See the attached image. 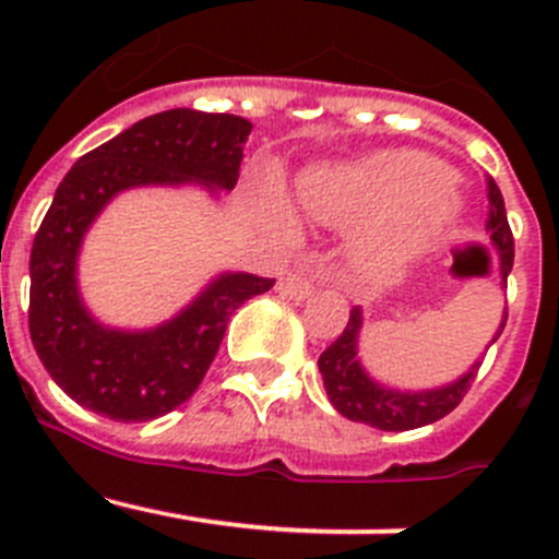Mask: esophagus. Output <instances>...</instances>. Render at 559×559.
I'll return each instance as SVG.
<instances>
[{"label": "esophagus", "instance_id": "esophagus-1", "mask_svg": "<svg viewBox=\"0 0 559 559\" xmlns=\"http://www.w3.org/2000/svg\"><path fill=\"white\" fill-rule=\"evenodd\" d=\"M316 290V280L313 276L305 274H288L285 280H280V294L288 296V299H296V302H302L308 299L310 294Z\"/></svg>", "mask_w": 559, "mask_h": 559}]
</instances>
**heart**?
<instances>
[{
  "instance_id": "obj_1",
  "label": "heart",
  "mask_w": 559,
  "mask_h": 559,
  "mask_svg": "<svg viewBox=\"0 0 559 559\" xmlns=\"http://www.w3.org/2000/svg\"><path fill=\"white\" fill-rule=\"evenodd\" d=\"M439 159L417 151H389L349 167L310 173L299 185V206L333 226H364L386 218L369 237L380 265H397L456 224L462 199Z\"/></svg>"
}]
</instances>
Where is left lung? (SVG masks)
I'll return each mask as SVG.
<instances>
[{"label":"left lung","mask_w":559,"mask_h":559,"mask_svg":"<svg viewBox=\"0 0 559 559\" xmlns=\"http://www.w3.org/2000/svg\"><path fill=\"white\" fill-rule=\"evenodd\" d=\"M487 201H490L487 231H490V240L496 246L501 276L507 280L512 271V260H515V240H512L510 221H507V210H503V195L492 176H487ZM503 324H507V310H503V322L492 341H498ZM360 328H364V316H360V308H353L344 333L319 355V372H322L324 389H328V397L335 406V412L341 417L353 419V423L378 428V431H414V428L431 426L437 419L448 417L462 403V397L471 389L473 378H476L478 367H481V360H478V364H473L467 374H462V378L448 383V386L428 389V392H397V389H386L374 383L364 372V367H360Z\"/></svg>","instance_id":"obj_1"}]
</instances>
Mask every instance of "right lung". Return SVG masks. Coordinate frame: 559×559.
<instances>
[{
    "label": "right lung",
    "instance_id": "obj_1",
    "mask_svg": "<svg viewBox=\"0 0 559 559\" xmlns=\"http://www.w3.org/2000/svg\"><path fill=\"white\" fill-rule=\"evenodd\" d=\"M249 133L251 122L235 114L170 108L133 122L63 176L29 251L27 322L44 369L78 406L117 423L173 412L201 386L231 313L274 285L221 274L176 319L142 333L103 328L78 296V249L117 192L187 181L231 190Z\"/></svg>",
    "mask_w": 559,
    "mask_h": 559
}]
</instances>
